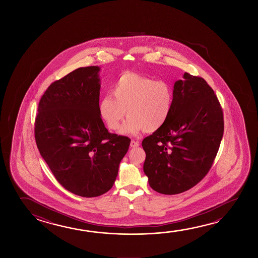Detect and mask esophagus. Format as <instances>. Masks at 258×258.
<instances>
[{
	"label": "esophagus",
	"mask_w": 258,
	"mask_h": 258,
	"mask_svg": "<svg viewBox=\"0 0 258 258\" xmlns=\"http://www.w3.org/2000/svg\"><path fill=\"white\" fill-rule=\"evenodd\" d=\"M140 146V143L137 142L135 140H131V148H138Z\"/></svg>",
	"instance_id": "1"
}]
</instances>
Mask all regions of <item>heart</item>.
I'll use <instances>...</instances> for the list:
<instances>
[{"instance_id": "obj_1", "label": "heart", "mask_w": 258, "mask_h": 258, "mask_svg": "<svg viewBox=\"0 0 258 258\" xmlns=\"http://www.w3.org/2000/svg\"><path fill=\"white\" fill-rule=\"evenodd\" d=\"M111 94H106L98 106L99 114L109 128H120L124 135H137L140 131L159 130L169 118L173 106V90L166 82L155 81L135 73H124L115 82Z\"/></svg>"}]
</instances>
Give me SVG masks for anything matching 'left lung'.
Returning a JSON list of instances; mask_svg holds the SVG:
<instances>
[{
  "label": "left lung",
  "instance_id": "left-lung-1",
  "mask_svg": "<svg viewBox=\"0 0 258 258\" xmlns=\"http://www.w3.org/2000/svg\"><path fill=\"white\" fill-rule=\"evenodd\" d=\"M182 77L173 85L167 121L142 141L144 173L162 195L181 194L202 181L223 137V112L214 91L202 77Z\"/></svg>",
  "mask_w": 258,
  "mask_h": 258
}]
</instances>
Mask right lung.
I'll return each mask as SVG.
<instances>
[{"label":"right lung","instance_id":"right-lung-1","mask_svg":"<svg viewBox=\"0 0 258 258\" xmlns=\"http://www.w3.org/2000/svg\"><path fill=\"white\" fill-rule=\"evenodd\" d=\"M99 67L77 68L49 85L38 103L35 140L55 179L91 198L113 186L131 140L111 134L99 114Z\"/></svg>","mask_w":258,"mask_h":258}]
</instances>
